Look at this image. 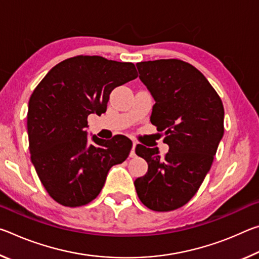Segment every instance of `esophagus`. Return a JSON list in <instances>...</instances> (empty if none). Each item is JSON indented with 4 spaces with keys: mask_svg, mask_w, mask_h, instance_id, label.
Masks as SVG:
<instances>
[{
    "mask_svg": "<svg viewBox=\"0 0 259 259\" xmlns=\"http://www.w3.org/2000/svg\"><path fill=\"white\" fill-rule=\"evenodd\" d=\"M136 145H137V143L136 142H133V148H131V152H130V157H135L136 156Z\"/></svg>",
    "mask_w": 259,
    "mask_h": 259,
    "instance_id": "1",
    "label": "esophagus"
}]
</instances>
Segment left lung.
Wrapping results in <instances>:
<instances>
[{"label":"left lung","instance_id":"obj_1","mask_svg":"<svg viewBox=\"0 0 259 259\" xmlns=\"http://www.w3.org/2000/svg\"><path fill=\"white\" fill-rule=\"evenodd\" d=\"M139 78L155 100L151 122L169 152L136 146L148 170L135 181L138 198L154 211L186 204L202 184L224 135V107L199 69L179 59L137 63Z\"/></svg>","mask_w":259,"mask_h":259}]
</instances>
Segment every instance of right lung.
Instances as JSON below:
<instances>
[{"label": "right lung", "mask_w": 259, "mask_h": 259, "mask_svg": "<svg viewBox=\"0 0 259 259\" xmlns=\"http://www.w3.org/2000/svg\"><path fill=\"white\" fill-rule=\"evenodd\" d=\"M138 76L133 63L76 56L57 64L28 103L30 160L43 186L65 207L88 204L102 191L113 165L128 157L125 136L88 137V116L106 112L109 94Z\"/></svg>", "instance_id": "obj_1"}]
</instances>
